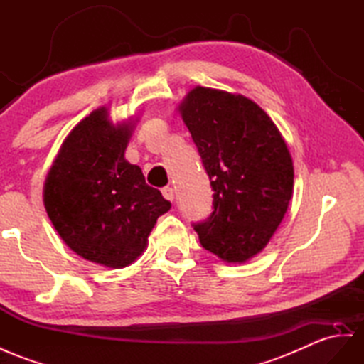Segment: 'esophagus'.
<instances>
[{
	"instance_id": "obj_1",
	"label": "esophagus",
	"mask_w": 364,
	"mask_h": 364,
	"mask_svg": "<svg viewBox=\"0 0 364 364\" xmlns=\"http://www.w3.org/2000/svg\"><path fill=\"white\" fill-rule=\"evenodd\" d=\"M161 193H163V197H164L166 200L173 201L175 193H173V189L171 188V186H166V188H163V189H161Z\"/></svg>"
}]
</instances>
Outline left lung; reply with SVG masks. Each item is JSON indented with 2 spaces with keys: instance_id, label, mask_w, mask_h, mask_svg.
Wrapping results in <instances>:
<instances>
[{
  "instance_id": "left-lung-1",
  "label": "left lung",
  "mask_w": 364,
  "mask_h": 364,
  "mask_svg": "<svg viewBox=\"0 0 364 364\" xmlns=\"http://www.w3.org/2000/svg\"><path fill=\"white\" fill-rule=\"evenodd\" d=\"M180 114L213 191V210L193 225L201 246L245 263L266 247L292 197L294 164L278 127L257 102L197 86Z\"/></svg>"
}]
</instances>
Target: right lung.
<instances>
[{"label": "right lung", "instance_id": "1", "mask_svg": "<svg viewBox=\"0 0 364 364\" xmlns=\"http://www.w3.org/2000/svg\"><path fill=\"white\" fill-rule=\"evenodd\" d=\"M132 130L130 121L112 123L106 107L93 110L64 139L43 192L64 243L112 269L143 254L158 217L171 209V201L124 158Z\"/></svg>", "mask_w": 364, "mask_h": 364}]
</instances>
